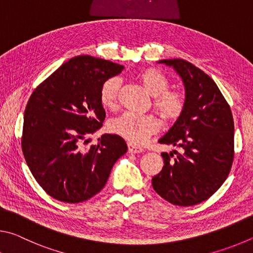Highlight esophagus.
<instances>
[{"label": "esophagus", "instance_id": "1", "mask_svg": "<svg viewBox=\"0 0 253 253\" xmlns=\"http://www.w3.org/2000/svg\"><path fill=\"white\" fill-rule=\"evenodd\" d=\"M127 150H129L130 153H140L143 151L142 148L136 147V145L132 144V143H127Z\"/></svg>", "mask_w": 253, "mask_h": 253}]
</instances>
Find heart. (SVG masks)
<instances>
[{
	"label": "heart",
	"instance_id": "heart-1",
	"mask_svg": "<svg viewBox=\"0 0 253 253\" xmlns=\"http://www.w3.org/2000/svg\"><path fill=\"white\" fill-rule=\"evenodd\" d=\"M136 79L145 90L153 96V108L160 117L168 122H174L183 114L187 99L181 91L169 90L170 80L154 68L141 70ZM121 82L118 78H111L102 84L100 103L104 109L115 110L119 104V93ZM160 127V121L150 114L123 113L113 119L109 130L120 135L132 144H142Z\"/></svg>",
	"mask_w": 253,
	"mask_h": 253
}]
</instances>
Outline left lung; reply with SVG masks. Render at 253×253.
<instances>
[{"label":"left lung","mask_w":253,"mask_h":253,"mask_svg":"<svg viewBox=\"0 0 253 253\" xmlns=\"http://www.w3.org/2000/svg\"><path fill=\"white\" fill-rule=\"evenodd\" d=\"M172 65L185 86L184 112L162 144L180 152L161 153V172L152 178L159 196L175 206L189 207L209 199L223 184L234 158V123L231 109L209 75L183 59L161 60Z\"/></svg>","instance_id":"8db88e82"}]
</instances>
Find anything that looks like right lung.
I'll use <instances>...</instances> for the list:
<instances>
[{"label":"right lung","mask_w":253,"mask_h":253,"mask_svg":"<svg viewBox=\"0 0 253 253\" xmlns=\"http://www.w3.org/2000/svg\"><path fill=\"white\" fill-rule=\"evenodd\" d=\"M123 65L91 55L65 62L34 88L26 104L22 152L31 173L48 196L66 203L86 201L104 188L127 151L117 134L83 147L105 119L100 90Z\"/></svg>","instance_id":"add662e5"}]
</instances>
